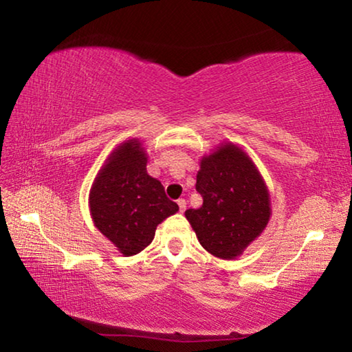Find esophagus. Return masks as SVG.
Returning <instances> with one entry per match:
<instances>
[{
    "instance_id": "obj_1",
    "label": "esophagus",
    "mask_w": 352,
    "mask_h": 352,
    "mask_svg": "<svg viewBox=\"0 0 352 352\" xmlns=\"http://www.w3.org/2000/svg\"><path fill=\"white\" fill-rule=\"evenodd\" d=\"M177 204H178V208H180V212L186 211V200L180 199V200H177Z\"/></svg>"
}]
</instances>
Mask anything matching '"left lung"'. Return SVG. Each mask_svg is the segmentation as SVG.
<instances>
[{
  "instance_id": "obj_1",
  "label": "left lung",
  "mask_w": 352,
  "mask_h": 352,
  "mask_svg": "<svg viewBox=\"0 0 352 352\" xmlns=\"http://www.w3.org/2000/svg\"><path fill=\"white\" fill-rule=\"evenodd\" d=\"M195 189L204 205L184 214L201 247L217 258H236L269 222V192L239 147L225 144L201 160Z\"/></svg>"
}]
</instances>
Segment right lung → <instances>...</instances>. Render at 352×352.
Segmentation results:
<instances>
[{
  "instance_id": "right-lung-1",
  "label": "right lung",
  "mask_w": 352,
  "mask_h": 352,
  "mask_svg": "<svg viewBox=\"0 0 352 352\" xmlns=\"http://www.w3.org/2000/svg\"><path fill=\"white\" fill-rule=\"evenodd\" d=\"M146 164L140 142H124L100 169L90 192L94 225L126 256L144 250L158 223L178 211L163 184L147 174Z\"/></svg>"
}]
</instances>
